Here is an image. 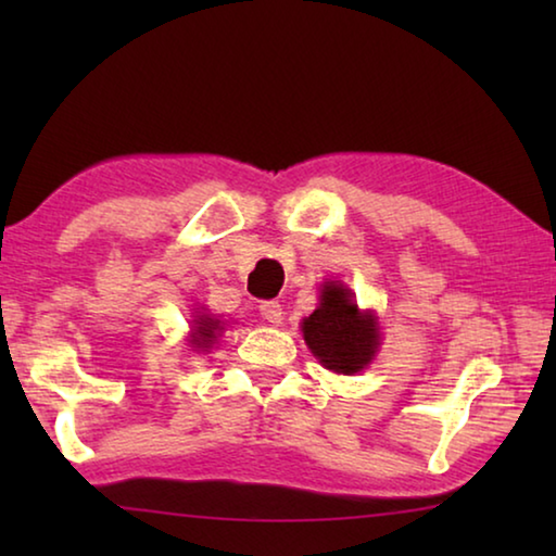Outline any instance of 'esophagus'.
Listing matches in <instances>:
<instances>
[{"label": "esophagus", "instance_id": "obj_1", "mask_svg": "<svg viewBox=\"0 0 556 556\" xmlns=\"http://www.w3.org/2000/svg\"><path fill=\"white\" fill-rule=\"evenodd\" d=\"M260 314H262V318H265L267 324H281V304L279 301H262L260 304Z\"/></svg>", "mask_w": 556, "mask_h": 556}]
</instances>
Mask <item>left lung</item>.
Returning <instances> with one entry per match:
<instances>
[{
	"instance_id": "obj_1",
	"label": "left lung",
	"mask_w": 556,
	"mask_h": 556,
	"mask_svg": "<svg viewBox=\"0 0 556 556\" xmlns=\"http://www.w3.org/2000/svg\"><path fill=\"white\" fill-rule=\"evenodd\" d=\"M304 341L324 368L351 375L372 361L380 333L370 314L357 312L351 289L328 281L321 289V306L304 318Z\"/></svg>"
}]
</instances>
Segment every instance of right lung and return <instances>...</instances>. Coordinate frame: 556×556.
Returning a JSON list of instances; mask_svg holds the SVG:
<instances>
[{"label": "right lung", "mask_w": 556, "mask_h": 556, "mask_svg": "<svg viewBox=\"0 0 556 556\" xmlns=\"http://www.w3.org/2000/svg\"><path fill=\"white\" fill-rule=\"evenodd\" d=\"M215 331H218V321H213L208 316L199 318V326H195V336H193V345L199 348H211Z\"/></svg>", "instance_id": "add662e5"}]
</instances>
